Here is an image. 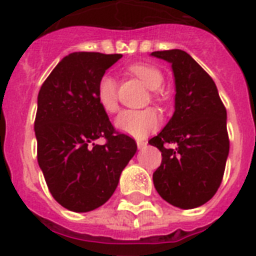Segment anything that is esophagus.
Segmentation results:
<instances>
[{
    "label": "esophagus",
    "mask_w": 256,
    "mask_h": 256,
    "mask_svg": "<svg viewBox=\"0 0 256 256\" xmlns=\"http://www.w3.org/2000/svg\"><path fill=\"white\" fill-rule=\"evenodd\" d=\"M136 146H138V148H144L146 146H148V142L146 140H136Z\"/></svg>",
    "instance_id": "34e87169"
}]
</instances>
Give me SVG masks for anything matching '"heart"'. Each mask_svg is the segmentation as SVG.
<instances>
[{
    "label": "heart",
    "instance_id": "1",
    "mask_svg": "<svg viewBox=\"0 0 256 256\" xmlns=\"http://www.w3.org/2000/svg\"><path fill=\"white\" fill-rule=\"evenodd\" d=\"M130 72L150 90H156L164 84V76L160 70L148 64H134L130 66ZM158 100V94H154ZM96 98L104 112H116L118 110L116 80L104 74L96 85ZM160 124V114L152 108L144 110H124L116 116V128L120 132L134 138H144L156 130Z\"/></svg>",
    "mask_w": 256,
    "mask_h": 256
}]
</instances>
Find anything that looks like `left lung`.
Masks as SVG:
<instances>
[{"label":"left lung","instance_id":"1","mask_svg":"<svg viewBox=\"0 0 256 256\" xmlns=\"http://www.w3.org/2000/svg\"><path fill=\"white\" fill-rule=\"evenodd\" d=\"M152 56L170 62L175 81L174 114L148 140L162 152L152 182L170 204L195 208L208 202L222 182L230 150L226 108L212 78L190 54L172 49Z\"/></svg>","mask_w":256,"mask_h":256}]
</instances>
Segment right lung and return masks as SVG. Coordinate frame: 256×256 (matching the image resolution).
<instances>
[{
  "label": "right lung",
  "mask_w": 256,
  "mask_h": 256,
  "mask_svg": "<svg viewBox=\"0 0 256 256\" xmlns=\"http://www.w3.org/2000/svg\"><path fill=\"white\" fill-rule=\"evenodd\" d=\"M120 58L122 54H69L38 92V164L53 198L74 212L108 202L136 152V140L116 132L96 98L100 77ZM98 138L106 144L96 145Z\"/></svg>",
  "instance_id": "obj_1"
}]
</instances>
